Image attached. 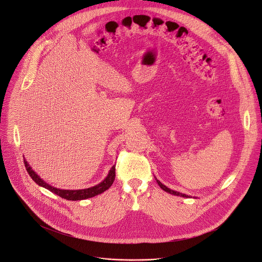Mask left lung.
<instances>
[{"label":"left lung","instance_id":"obj_1","mask_svg":"<svg viewBox=\"0 0 262 262\" xmlns=\"http://www.w3.org/2000/svg\"><path fill=\"white\" fill-rule=\"evenodd\" d=\"M156 180H157V182H158V184L161 186V189H163L165 192H167V193H170V194H172V195H176V196H180V197H184V198H189L190 196H188V195H185V194H181V193H179V192H176V191H173V190H170L169 188H167L166 185H164L160 180H158L157 178H156Z\"/></svg>","mask_w":262,"mask_h":262}]
</instances>
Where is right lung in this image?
Segmentation results:
<instances>
[{"instance_id":"right-lung-1","label":"right lung","mask_w":262,"mask_h":262,"mask_svg":"<svg viewBox=\"0 0 262 262\" xmlns=\"http://www.w3.org/2000/svg\"><path fill=\"white\" fill-rule=\"evenodd\" d=\"M27 172L29 173V175L31 176V178L42 188H46L47 190L51 191L52 193L60 196L61 198H64L66 200H71V201H78V200H84V199H88V198H92L96 195H99L101 193H103L104 191H106L110 186L113 184L114 180H115V165L111 168L107 176L98 184L92 186V188H88V189H84V190H60L55 188V186L50 185L48 182H46L45 180H42L38 175H37L32 168L30 167L29 163L24 160Z\"/></svg>"}]
</instances>
